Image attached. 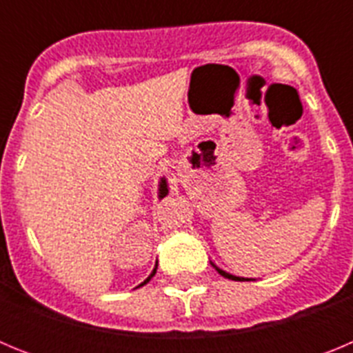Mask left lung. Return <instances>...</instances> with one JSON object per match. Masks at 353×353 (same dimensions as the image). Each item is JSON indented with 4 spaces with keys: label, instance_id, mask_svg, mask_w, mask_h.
Wrapping results in <instances>:
<instances>
[{
    "label": "left lung",
    "instance_id": "left-lung-1",
    "mask_svg": "<svg viewBox=\"0 0 353 353\" xmlns=\"http://www.w3.org/2000/svg\"><path fill=\"white\" fill-rule=\"evenodd\" d=\"M210 263H212V261H210ZM212 267H214V269L217 270V272H219L221 276L226 277V279H232V281H249V279H244V277H236V276H233V274L226 272V270L219 269V267H217V265H215V263H212Z\"/></svg>",
    "mask_w": 353,
    "mask_h": 353
}]
</instances>
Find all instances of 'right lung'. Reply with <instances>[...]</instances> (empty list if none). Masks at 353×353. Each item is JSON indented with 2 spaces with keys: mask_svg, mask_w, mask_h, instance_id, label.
<instances>
[{
  "mask_svg": "<svg viewBox=\"0 0 353 353\" xmlns=\"http://www.w3.org/2000/svg\"><path fill=\"white\" fill-rule=\"evenodd\" d=\"M164 196H168V182H166V179H164V176H162L161 182H159V199H162V198H164ZM155 272H157V263H155V267H154V270H152V274H150V276L146 277L145 281H143L141 285H139V286L146 285V283H148L150 279H152V277L155 276ZM139 286H138V288H139Z\"/></svg>",
  "mask_w": 353,
  "mask_h": 353,
  "instance_id": "1",
  "label": "right lung"
}]
</instances>
